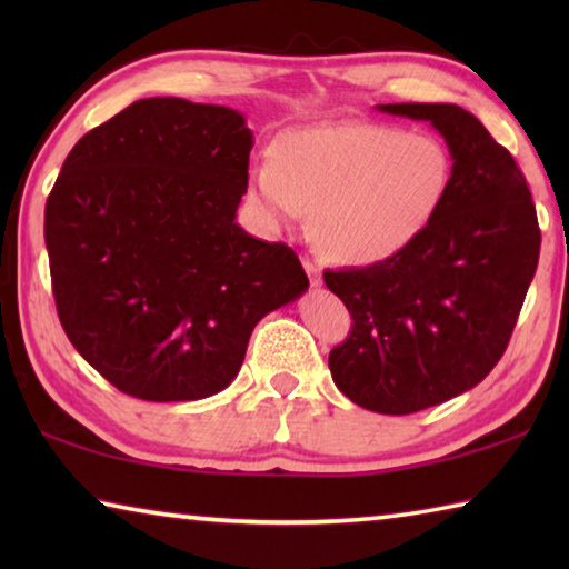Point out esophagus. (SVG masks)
Listing matches in <instances>:
<instances>
[{
  "label": "esophagus",
  "instance_id": "1",
  "mask_svg": "<svg viewBox=\"0 0 569 569\" xmlns=\"http://www.w3.org/2000/svg\"><path fill=\"white\" fill-rule=\"evenodd\" d=\"M303 268H306L308 281H311V286H313V288H319V286H321V271H319V266L308 261V258H303Z\"/></svg>",
  "mask_w": 569,
  "mask_h": 569
}]
</instances>
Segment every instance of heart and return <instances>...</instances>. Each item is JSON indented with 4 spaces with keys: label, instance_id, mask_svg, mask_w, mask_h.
<instances>
[{
    "label": "heart",
    "instance_id": "obj_1",
    "mask_svg": "<svg viewBox=\"0 0 569 569\" xmlns=\"http://www.w3.org/2000/svg\"><path fill=\"white\" fill-rule=\"evenodd\" d=\"M455 158L431 132L381 122L298 130L276 162L250 170V196L273 223L311 210V236L329 261L373 266L409 248L445 206Z\"/></svg>",
    "mask_w": 569,
    "mask_h": 569
}]
</instances>
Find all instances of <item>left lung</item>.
<instances>
[{"mask_svg":"<svg viewBox=\"0 0 569 569\" xmlns=\"http://www.w3.org/2000/svg\"><path fill=\"white\" fill-rule=\"evenodd\" d=\"M455 158L445 206L389 261L326 271L349 308V339L329 353L333 383L379 413H413L475 389L502 359L539 261L532 192L515 158L459 104L399 102Z\"/></svg>","mask_w":569,"mask_h":569,"instance_id":"8db88e82","label":"left lung"}]
</instances>
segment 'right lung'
Masks as SVG:
<instances>
[{
	"label": "right lung",
	"mask_w": 569,
	"mask_h": 569,
	"mask_svg": "<svg viewBox=\"0 0 569 569\" xmlns=\"http://www.w3.org/2000/svg\"><path fill=\"white\" fill-rule=\"evenodd\" d=\"M250 148L243 112L148 98L64 160L44 206L57 313L82 359L130 397L223 391L256 323L308 291L291 248L236 223Z\"/></svg>",
	"instance_id": "right-lung-1"
}]
</instances>
